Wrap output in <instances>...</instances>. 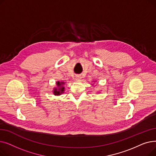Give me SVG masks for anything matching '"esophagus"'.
Listing matches in <instances>:
<instances>
[{"mask_svg": "<svg viewBox=\"0 0 156 156\" xmlns=\"http://www.w3.org/2000/svg\"><path fill=\"white\" fill-rule=\"evenodd\" d=\"M75 79L76 80H80L81 79V75H76L75 77Z\"/></svg>", "mask_w": 156, "mask_h": 156, "instance_id": "esophagus-1", "label": "esophagus"}]
</instances>
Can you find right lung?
Segmentation results:
<instances>
[{
    "mask_svg": "<svg viewBox=\"0 0 156 156\" xmlns=\"http://www.w3.org/2000/svg\"><path fill=\"white\" fill-rule=\"evenodd\" d=\"M65 83V82L63 81H57L56 85L57 88H54L53 93L55 95H60L61 94L64 93V87H63V85Z\"/></svg>",
    "mask_w": 156,
    "mask_h": 156,
    "instance_id": "right-lung-1",
    "label": "right lung"
}]
</instances>
